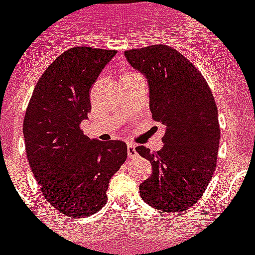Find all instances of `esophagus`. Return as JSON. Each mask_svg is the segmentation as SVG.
<instances>
[{"label": "esophagus", "instance_id": "obj_1", "mask_svg": "<svg viewBox=\"0 0 255 255\" xmlns=\"http://www.w3.org/2000/svg\"><path fill=\"white\" fill-rule=\"evenodd\" d=\"M127 154L129 158H133V156H136L137 155V151H136V146L133 145V143H127Z\"/></svg>", "mask_w": 255, "mask_h": 255}]
</instances>
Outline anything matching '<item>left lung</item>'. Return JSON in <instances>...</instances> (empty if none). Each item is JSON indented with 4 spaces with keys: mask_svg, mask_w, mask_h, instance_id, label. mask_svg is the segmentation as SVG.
I'll list each match as a JSON object with an SVG mask.
<instances>
[{
    "mask_svg": "<svg viewBox=\"0 0 255 255\" xmlns=\"http://www.w3.org/2000/svg\"><path fill=\"white\" fill-rule=\"evenodd\" d=\"M125 56L145 75L152 119L164 129L161 150L136 147L152 167L140 185L141 198L161 212L189 209L216 168L221 132L212 91L201 73L167 45L126 51Z\"/></svg>",
    "mask_w": 255,
    "mask_h": 255,
    "instance_id": "1",
    "label": "left lung"
}]
</instances>
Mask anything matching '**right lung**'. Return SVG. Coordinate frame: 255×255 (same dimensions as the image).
<instances>
[{
	"label": "right lung",
	"instance_id": "add662e5",
	"mask_svg": "<svg viewBox=\"0 0 255 255\" xmlns=\"http://www.w3.org/2000/svg\"><path fill=\"white\" fill-rule=\"evenodd\" d=\"M115 54L92 47L63 52L35 85L24 118L26 156L42 194L73 218L105 205L110 178L127 159L123 141L91 140L81 130L91 88Z\"/></svg>",
	"mask_w": 255,
	"mask_h": 255
}]
</instances>
